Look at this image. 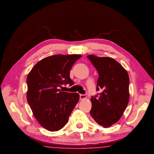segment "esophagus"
Returning <instances> with one entry per match:
<instances>
[{
    "instance_id": "esophagus-1",
    "label": "esophagus",
    "mask_w": 154,
    "mask_h": 154,
    "mask_svg": "<svg viewBox=\"0 0 154 154\" xmlns=\"http://www.w3.org/2000/svg\"><path fill=\"white\" fill-rule=\"evenodd\" d=\"M87 97V96L86 94H80V99L81 100H83L84 99H86Z\"/></svg>"
}]
</instances>
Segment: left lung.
Masks as SVG:
<instances>
[{
    "instance_id": "obj_1",
    "label": "left lung",
    "mask_w": 154,
    "mask_h": 154,
    "mask_svg": "<svg viewBox=\"0 0 154 154\" xmlns=\"http://www.w3.org/2000/svg\"><path fill=\"white\" fill-rule=\"evenodd\" d=\"M87 57L98 72L96 90L101 92L92 96L90 114L100 125L108 128L119 120L128 105L129 76L122 65L112 58Z\"/></svg>"
}]
</instances>
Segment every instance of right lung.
<instances>
[{"instance_id":"1","label":"right lung","mask_w":154,"mask_h":154,"mask_svg":"<svg viewBox=\"0 0 154 154\" xmlns=\"http://www.w3.org/2000/svg\"><path fill=\"white\" fill-rule=\"evenodd\" d=\"M80 54L46 57L32 68L27 75V100L38 123L49 131H57L68 123L78 103L77 93L62 92V85H73L70 70Z\"/></svg>"}]
</instances>
